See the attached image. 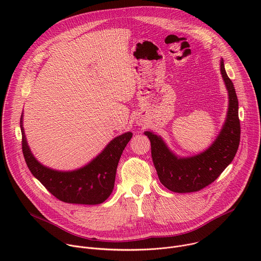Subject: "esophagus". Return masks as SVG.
I'll use <instances>...</instances> for the list:
<instances>
[{"instance_id": "obj_1", "label": "esophagus", "mask_w": 261, "mask_h": 261, "mask_svg": "<svg viewBox=\"0 0 261 261\" xmlns=\"http://www.w3.org/2000/svg\"><path fill=\"white\" fill-rule=\"evenodd\" d=\"M138 124H140V122H138Z\"/></svg>"}]
</instances>
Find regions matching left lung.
Masks as SVG:
<instances>
[{
    "label": "left lung",
    "mask_w": 261,
    "mask_h": 261,
    "mask_svg": "<svg viewBox=\"0 0 261 261\" xmlns=\"http://www.w3.org/2000/svg\"><path fill=\"white\" fill-rule=\"evenodd\" d=\"M220 70L228 91V110L221 132L207 150L192 157L180 158L169 150L160 136L150 131L144 132L151 141L152 158L159 179L172 192L188 193L203 189L231 163L238 152L241 137L239 101L223 60Z\"/></svg>",
    "instance_id": "obj_1"
}]
</instances>
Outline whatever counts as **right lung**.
<instances>
[{
	"mask_svg": "<svg viewBox=\"0 0 261 261\" xmlns=\"http://www.w3.org/2000/svg\"><path fill=\"white\" fill-rule=\"evenodd\" d=\"M20 129L22 153L29 169L55 197L67 203L99 204L110 196L115 187L117 167L132 137L131 132L114 138L86 166L72 171H59L42 165L33 156L25 139L22 116Z\"/></svg>",
	"mask_w": 261,
	"mask_h": 261,
	"instance_id": "1",
	"label": "right lung"
}]
</instances>
